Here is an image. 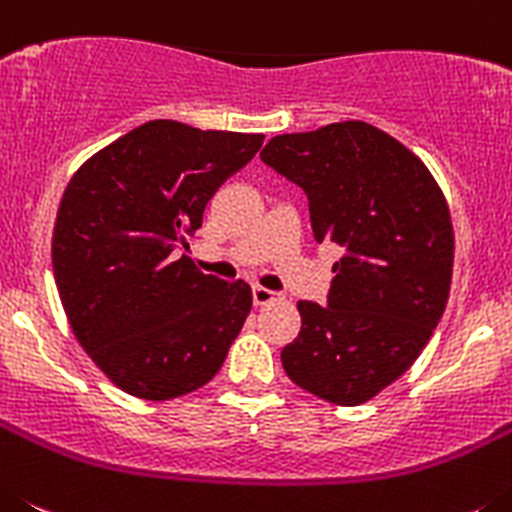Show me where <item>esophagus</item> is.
I'll use <instances>...</instances> for the list:
<instances>
[{
    "instance_id": "1",
    "label": "esophagus",
    "mask_w": 512,
    "mask_h": 512,
    "mask_svg": "<svg viewBox=\"0 0 512 512\" xmlns=\"http://www.w3.org/2000/svg\"><path fill=\"white\" fill-rule=\"evenodd\" d=\"M275 296H278V293L262 288V285H255V288H252V301H255V306H267V303L275 301Z\"/></svg>"
}]
</instances>
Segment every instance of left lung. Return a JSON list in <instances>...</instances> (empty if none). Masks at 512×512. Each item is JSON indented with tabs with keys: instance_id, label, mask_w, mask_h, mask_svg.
<instances>
[{
	"instance_id": "obj_1",
	"label": "left lung",
	"mask_w": 512,
	"mask_h": 512,
	"mask_svg": "<svg viewBox=\"0 0 512 512\" xmlns=\"http://www.w3.org/2000/svg\"><path fill=\"white\" fill-rule=\"evenodd\" d=\"M260 158L306 193L313 239L342 247L326 306L298 303L285 372L321 400L365 403L416 362L446 308L444 193L408 147L367 122L278 135Z\"/></svg>"
}]
</instances>
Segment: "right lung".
<instances>
[{"label": "right lung", "instance_id": "add662e5", "mask_svg": "<svg viewBox=\"0 0 512 512\" xmlns=\"http://www.w3.org/2000/svg\"><path fill=\"white\" fill-rule=\"evenodd\" d=\"M262 140L155 119L68 183L53 229L55 285L81 347L124 393L181 398L224 365L252 308L250 285L204 275L178 252Z\"/></svg>", "mask_w": 512, "mask_h": 512}]
</instances>
